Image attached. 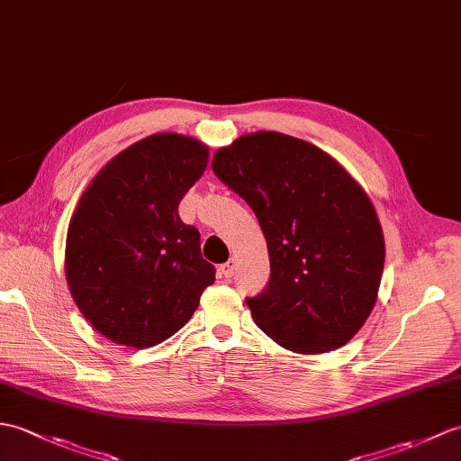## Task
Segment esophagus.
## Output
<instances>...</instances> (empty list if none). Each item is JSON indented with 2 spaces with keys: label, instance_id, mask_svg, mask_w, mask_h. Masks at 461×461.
<instances>
[{
  "label": "esophagus",
  "instance_id": "obj_1",
  "mask_svg": "<svg viewBox=\"0 0 461 461\" xmlns=\"http://www.w3.org/2000/svg\"><path fill=\"white\" fill-rule=\"evenodd\" d=\"M235 269H238V263H235V259H230L228 263L220 265V273H221L223 276H226V279H231Z\"/></svg>",
  "mask_w": 461,
  "mask_h": 461
}]
</instances>
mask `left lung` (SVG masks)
Listing matches in <instances>:
<instances>
[{"instance_id":"obj_1","label":"left lung","mask_w":461,"mask_h":461,"mask_svg":"<svg viewBox=\"0 0 461 461\" xmlns=\"http://www.w3.org/2000/svg\"><path fill=\"white\" fill-rule=\"evenodd\" d=\"M212 170L255 212L271 276L245 298L255 324L296 353L338 349L377 301L384 241L375 208L334 158L276 131L220 149Z\"/></svg>"}]
</instances>
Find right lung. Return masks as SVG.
<instances>
[{"instance_id":"add662e5","label":"right lung","mask_w":461,"mask_h":461,"mask_svg":"<svg viewBox=\"0 0 461 461\" xmlns=\"http://www.w3.org/2000/svg\"><path fill=\"white\" fill-rule=\"evenodd\" d=\"M206 165L196 139L157 133L112 158L82 194L67 235V281L84 318L115 344L165 341L216 281L200 231L178 216Z\"/></svg>"}]
</instances>
